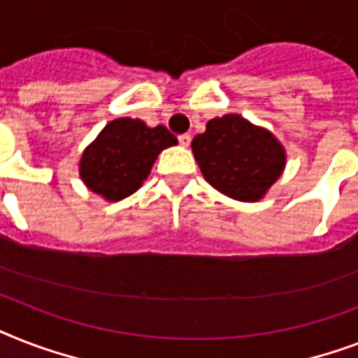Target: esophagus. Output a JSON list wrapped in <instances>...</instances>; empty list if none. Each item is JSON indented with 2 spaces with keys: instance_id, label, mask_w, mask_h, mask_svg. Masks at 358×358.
<instances>
[{
  "instance_id": "esophagus-1",
  "label": "esophagus",
  "mask_w": 358,
  "mask_h": 358,
  "mask_svg": "<svg viewBox=\"0 0 358 358\" xmlns=\"http://www.w3.org/2000/svg\"><path fill=\"white\" fill-rule=\"evenodd\" d=\"M178 143L182 146H189V143H191V135L189 134H182V135H178Z\"/></svg>"
}]
</instances>
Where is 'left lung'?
Wrapping results in <instances>:
<instances>
[{
  "mask_svg": "<svg viewBox=\"0 0 358 358\" xmlns=\"http://www.w3.org/2000/svg\"><path fill=\"white\" fill-rule=\"evenodd\" d=\"M191 148L204 178L227 196L243 202L262 199L286 162L282 145L273 134L239 115L210 120Z\"/></svg>",
  "mask_w": 358,
  "mask_h": 358,
  "instance_id": "1",
  "label": "left lung"
}]
</instances>
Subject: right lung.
<instances>
[{
  "instance_id": "right-lung-1",
  "label": "right lung",
  "mask_w": 358,
  "mask_h": 358,
  "mask_svg": "<svg viewBox=\"0 0 358 358\" xmlns=\"http://www.w3.org/2000/svg\"><path fill=\"white\" fill-rule=\"evenodd\" d=\"M176 145L165 126L148 128L137 119H117L106 126L80 163L81 180L106 201H122L139 189L157 154Z\"/></svg>"
}]
</instances>
